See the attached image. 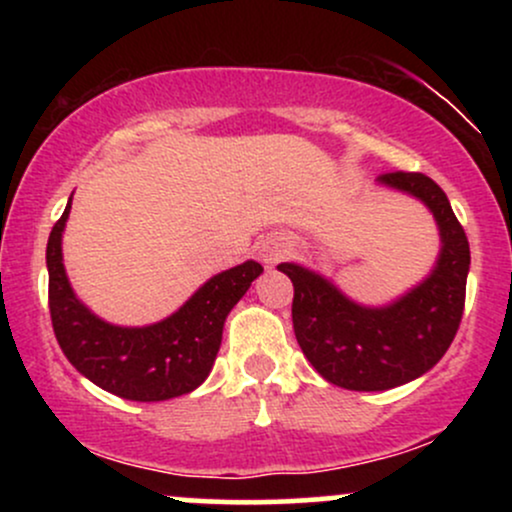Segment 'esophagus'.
Instances as JSON below:
<instances>
[{
  "instance_id": "esophagus-1",
  "label": "esophagus",
  "mask_w": 512,
  "mask_h": 512,
  "mask_svg": "<svg viewBox=\"0 0 512 512\" xmlns=\"http://www.w3.org/2000/svg\"><path fill=\"white\" fill-rule=\"evenodd\" d=\"M286 245L276 238H264L260 243V260L264 264H276L284 260Z\"/></svg>"
}]
</instances>
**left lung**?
<instances>
[{
    "label": "left lung",
    "mask_w": 512,
    "mask_h": 512,
    "mask_svg": "<svg viewBox=\"0 0 512 512\" xmlns=\"http://www.w3.org/2000/svg\"><path fill=\"white\" fill-rule=\"evenodd\" d=\"M380 185L407 192L431 209L440 231L433 272L395 303L368 308L301 264L279 272L293 281V332L305 358L327 383L380 392L411 383L443 358L462 322L469 243L448 195L424 173H383Z\"/></svg>",
    "instance_id": "8db88e82"
}]
</instances>
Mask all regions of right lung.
Segmentation results:
<instances>
[{"label":"right lung","instance_id":"add662e5","mask_svg":"<svg viewBox=\"0 0 512 512\" xmlns=\"http://www.w3.org/2000/svg\"><path fill=\"white\" fill-rule=\"evenodd\" d=\"M72 199L48 240L52 330L69 363L93 385L132 402H163L197 390L219 354L223 322L252 281L260 262L211 276L180 310L156 325L117 327L76 298L62 264V231Z\"/></svg>","mask_w":512,"mask_h":512}]
</instances>
